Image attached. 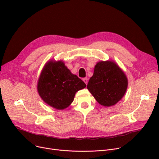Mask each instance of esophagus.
I'll list each match as a JSON object with an SVG mask.
<instances>
[{
	"label": "esophagus",
	"mask_w": 159,
	"mask_h": 159,
	"mask_svg": "<svg viewBox=\"0 0 159 159\" xmlns=\"http://www.w3.org/2000/svg\"><path fill=\"white\" fill-rule=\"evenodd\" d=\"M83 81L84 82V83L85 84L87 85L88 84V79L87 78H84V79H83Z\"/></svg>",
	"instance_id": "esophagus-1"
}]
</instances>
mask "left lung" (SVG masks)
<instances>
[{"mask_svg": "<svg viewBox=\"0 0 159 159\" xmlns=\"http://www.w3.org/2000/svg\"><path fill=\"white\" fill-rule=\"evenodd\" d=\"M128 80L126 74L115 61L97 62L87 88L96 101L103 106L115 105L126 92Z\"/></svg>", "mask_w": 159, "mask_h": 159, "instance_id": "1", "label": "left lung"}]
</instances>
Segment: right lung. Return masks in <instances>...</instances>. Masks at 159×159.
I'll return each instance as SVG.
<instances>
[{
    "label": "right lung",
    "mask_w": 159,
    "mask_h": 159,
    "mask_svg": "<svg viewBox=\"0 0 159 159\" xmlns=\"http://www.w3.org/2000/svg\"><path fill=\"white\" fill-rule=\"evenodd\" d=\"M86 85L70 71L62 61H49L42 70L37 82L38 93L48 105L57 110L68 107L75 93Z\"/></svg>",
    "instance_id": "1"
}]
</instances>
